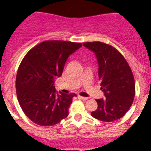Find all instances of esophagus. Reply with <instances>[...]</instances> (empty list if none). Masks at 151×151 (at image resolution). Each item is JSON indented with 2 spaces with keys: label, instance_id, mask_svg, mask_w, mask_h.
<instances>
[{
  "label": "esophagus",
  "instance_id": "1",
  "mask_svg": "<svg viewBox=\"0 0 151 151\" xmlns=\"http://www.w3.org/2000/svg\"><path fill=\"white\" fill-rule=\"evenodd\" d=\"M78 99L83 100V101H85V100H88V97H82V96H80V95H78Z\"/></svg>",
  "mask_w": 151,
  "mask_h": 151
}]
</instances>
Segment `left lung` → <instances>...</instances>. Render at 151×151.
<instances>
[{"instance_id":"8db88e82","label":"left lung","mask_w":151,"mask_h":151,"mask_svg":"<svg viewBox=\"0 0 151 151\" xmlns=\"http://www.w3.org/2000/svg\"><path fill=\"white\" fill-rule=\"evenodd\" d=\"M83 45L95 54L98 63L101 89L106 98L96 100L98 106L91 115L98 120L113 122L122 118L131 107L135 94V84L130 66L113 46L94 41Z\"/></svg>"}]
</instances>
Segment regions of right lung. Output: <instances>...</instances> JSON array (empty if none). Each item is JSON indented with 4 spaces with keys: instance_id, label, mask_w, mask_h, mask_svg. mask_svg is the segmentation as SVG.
Here are the masks:
<instances>
[{
    "instance_id": "right-lung-1",
    "label": "right lung",
    "mask_w": 151,
    "mask_h": 151,
    "mask_svg": "<svg viewBox=\"0 0 151 151\" xmlns=\"http://www.w3.org/2000/svg\"><path fill=\"white\" fill-rule=\"evenodd\" d=\"M81 43L45 41L31 49L19 66L16 88L19 104L28 118L37 125L51 126L69 114L74 93L57 92L54 80L60 77L68 57Z\"/></svg>"
}]
</instances>
